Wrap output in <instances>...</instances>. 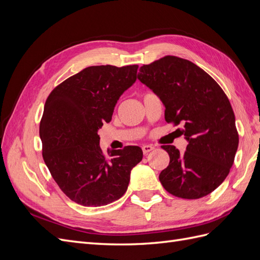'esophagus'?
<instances>
[{
    "label": "esophagus",
    "instance_id": "1",
    "mask_svg": "<svg viewBox=\"0 0 260 260\" xmlns=\"http://www.w3.org/2000/svg\"><path fill=\"white\" fill-rule=\"evenodd\" d=\"M154 148H155V147H154V146H152V145H144V146L142 147L143 154H144V155H147L149 152H152Z\"/></svg>",
    "mask_w": 260,
    "mask_h": 260
}]
</instances>
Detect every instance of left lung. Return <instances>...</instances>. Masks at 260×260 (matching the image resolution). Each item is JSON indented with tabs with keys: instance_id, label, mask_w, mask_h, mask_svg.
<instances>
[{
	"instance_id": "obj_1",
	"label": "left lung",
	"mask_w": 260,
	"mask_h": 260,
	"mask_svg": "<svg viewBox=\"0 0 260 260\" xmlns=\"http://www.w3.org/2000/svg\"><path fill=\"white\" fill-rule=\"evenodd\" d=\"M138 79L160 99L165 120L182 124L186 151L162 145L168 167L159 175L165 190L177 198H204L221 184L239 146L235 117L223 90L202 68L177 56H165L140 68Z\"/></svg>"
}]
</instances>
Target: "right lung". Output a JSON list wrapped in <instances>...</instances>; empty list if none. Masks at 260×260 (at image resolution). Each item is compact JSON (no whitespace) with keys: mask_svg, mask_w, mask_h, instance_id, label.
<instances>
[{"mask_svg":"<svg viewBox=\"0 0 260 260\" xmlns=\"http://www.w3.org/2000/svg\"><path fill=\"white\" fill-rule=\"evenodd\" d=\"M138 68L86 67L57 85L45 102L40 122L43 159L60 190L79 205L98 207L119 200L132 168L143 158L139 146L104 154L98 133L136 82Z\"/></svg>","mask_w":260,"mask_h":260,"instance_id":"obj_1","label":"right lung"}]
</instances>
